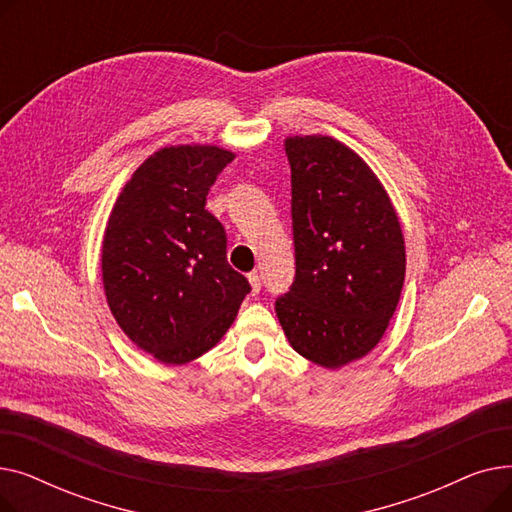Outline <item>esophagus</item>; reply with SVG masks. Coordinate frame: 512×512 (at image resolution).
<instances>
[{"label":"esophagus","instance_id":"34e87169","mask_svg":"<svg viewBox=\"0 0 512 512\" xmlns=\"http://www.w3.org/2000/svg\"><path fill=\"white\" fill-rule=\"evenodd\" d=\"M249 284H251V290H253V294H257V292L261 290V276H259L257 272L249 274Z\"/></svg>","mask_w":512,"mask_h":512}]
</instances>
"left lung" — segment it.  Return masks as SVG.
I'll use <instances>...</instances> for the list:
<instances>
[{"mask_svg":"<svg viewBox=\"0 0 512 512\" xmlns=\"http://www.w3.org/2000/svg\"><path fill=\"white\" fill-rule=\"evenodd\" d=\"M284 149L297 276L276 315L301 357L340 369L369 355L390 326L405 284V236L357 151L326 134H294Z\"/></svg>","mask_w":512,"mask_h":512,"instance_id":"obj_1","label":"left lung"}]
</instances>
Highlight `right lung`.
<instances>
[{"mask_svg":"<svg viewBox=\"0 0 512 512\" xmlns=\"http://www.w3.org/2000/svg\"><path fill=\"white\" fill-rule=\"evenodd\" d=\"M234 151L168 145L132 172L101 245L107 305L132 344L184 365L222 340L251 290L226 259V232L205 209Z\"/></svg>","mask_w":512,"mask_h":512,"instance_id":"add662e5","label":"right lung"}]
</instances>
